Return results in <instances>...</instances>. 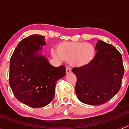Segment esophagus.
<instances>
[{"label":"esophagus","mask_w":129,"mask_h":129,"mask_svg":"<svg viewBox=\"0 0 129 129\" xmlns=\"http://www.w3.org/2000/svg\"><path fill=\"white\" fill-rule=\"evenodd\" d=\"M71 72H72V71H71V69L70 68V67H66V73H67V74L71 73Z\"/></svg>","instance_id":"34e87169"}]
</instances>
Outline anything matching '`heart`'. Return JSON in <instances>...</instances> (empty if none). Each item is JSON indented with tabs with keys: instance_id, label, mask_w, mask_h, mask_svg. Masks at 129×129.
<instances>
[{
	"instance_id": "obj_1",
	"label": "heart",
	"mask_w": 129,
	"mask_h": 129,
	"mask_svg": "<svg viewBox=\"0 0 129 129\" xmlns=\"http://www.w3.org/2000/svg\"><path fill=\"white\" fill-rule=\"evenodd\" d=\"M52 54L57 59L69 61L71 66L80 67L92 62L95 57L96 49L90 43L64 41L57 45Z\"/></svg>"
}]
</instances>
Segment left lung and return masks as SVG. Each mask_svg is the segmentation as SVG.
I'll return each mask as SVG.
<instances>
[{"mask_svg": "<svg viewBox=\"0 0 129 129\" xmlns=\"http://www.w3.org/2000/svg\"><path fill=\"white\" fill-rule=\"evenodd\" d=\"M94 59L87 66L72 69L76 75L75 92L82 102L101 105L120 90L124 74L122 55L111 44L98 40Z\"/></svg>", "mask_w": 129, "mask_h": 129, "instance_id": "8db88e82", "label": "left lung"}]
</instances>
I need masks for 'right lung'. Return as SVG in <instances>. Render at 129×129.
<instances>
[{
	"label": "right lung",
	"mask_w": 129,
	"mask_h": 129,
	"mask_svg": "<svg viewBox=\"0 0 129 129\" xmlns=\"http://www.w3.org/2000/svg\"><path fill=\"white\" fill-rule=\"evenodd\" d=\"M45 44L44 36H28L19 43L10 58L9 84L13 93L33 108L51 102L57 80L66 75L65 66L54 67L45 57L36 54Z\"/></svg>",
	"instance_id": "obj_1"
}]
</instances>
